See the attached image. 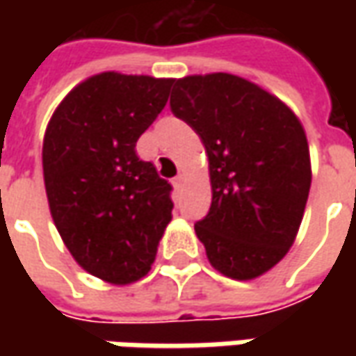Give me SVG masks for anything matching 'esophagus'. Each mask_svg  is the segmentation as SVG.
<instances>
[{
    "label": "esophagus",
    "mask_w": 356,
    "mask_h": 356,
    "mask_svg": "<svg viewBox=\"0 0 356 356\" xmlns=\"http://www.w3.org/2000/svg\"><path fill=\"white\" fill-rule=\"evenodd\" d=\"M171 183H173V186H175V188H179V186H181V185H183V183H185V175H183V173H179L177 177L173 179Z\"/></svg>",
    "instance_id": "esophagus-1"
}]
</instances>
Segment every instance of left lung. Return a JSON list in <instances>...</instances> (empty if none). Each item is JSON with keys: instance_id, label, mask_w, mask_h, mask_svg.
<instances>
[{"instance_id": "obj_1", "label": "left lung", "mask_w": 356, "mask_h": 356, "mask_svg": "<svg viewBox=\"0 0 356 356\" xmlns=\"http://www.w3.org/2000/svg\"><path fill=\"white\" fill-rule=\"evenodd\" d=\"M171 112L198 133L211 206L194 225L211 267L252 280L288 254L311 188L305 129L280 99L216 72L173 81Z\"/></svg>"}]
</instances>
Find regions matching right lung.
<instances>
[{
  "mask_svg": "<svg viewBox=\"0 0 356 356\" xmlns=\"http://www.w3.org/2000/svg\"><path fill=\"white\" fill-rule=\"evenodd\" d=\"M171 78L102 72L66 95L43 137L51 217L89 275L124 286L154 263L171 221V185L135 145L162 112Z\"/></svg>",
  "mask_w": 356,
  "mask_h": 356,
  "instance_id": "obj_1",
  "label": "right lung"
}]
</instances>
